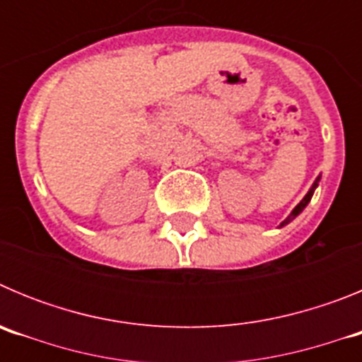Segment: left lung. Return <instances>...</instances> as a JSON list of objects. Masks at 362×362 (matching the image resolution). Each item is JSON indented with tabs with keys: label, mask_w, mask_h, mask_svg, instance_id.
<instances>
[{
	"label": "left lung",
	"mask_w": 362,
	"mask_h": 362,
	"mask_svg": "<svg viewBox=\"0 0 362 362\" xmlns=\"http://www.w3.org/2000/svg\"><path fill=\"white\" fill-rule=\"evenodd\" d=\"M319 179H321V177H317V179H315V183H313V185H312V188H310V190H308V194H306V196H305V197H303V201H300V203H299V204H297L296 209H293V210H292V214H290V216H288V217H286V219H284V221H283V223H281V226H284V225H288L290 221H292V219H296V217H297V216H299V214H300V212H303V210H305V209H306V204H308V203H310V199H312V196H313V190H315V188H317V183H319Z\"/></svg>",
	"instance_id": "8db88e82"
}]
</instances>
